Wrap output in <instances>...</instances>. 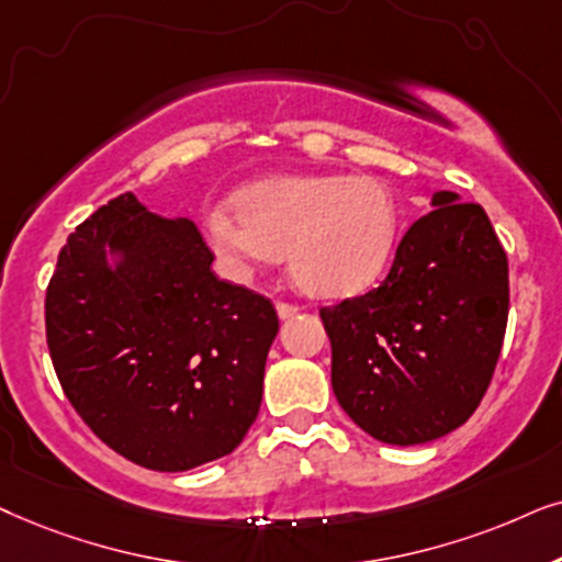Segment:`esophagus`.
<instances>
[{"label": "esophagus", "instance_id": "esophagus-1", "mask_svg": "<svg viewBox=\"0 0 562 562\" xmlns=\"http://www.w3.org/2000/svg\"><path fill=\"white\" fill-rule=\"evenodd\" d=\"M297 313V305H290V303H277V316H280L282 321L293 318Z\"/></svg>", "mask_w": 562, "mask_h": 562}]
</instances>
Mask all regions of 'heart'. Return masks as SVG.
Here are the masks:
<instances>
[{
	"mask_svg": "<svg viewBox=\"0 0 562 562\" xmlns=\"http://www.w3.org/2000/svg\"><path fill=\"white\" fill-rule=\"evenodd\" d=\"M234 207L203 215V236L236 280L288 251L293 282L316 297H349L375 285L391 265L401 207L370 175H285L234 194Z\"/></svg>",
	"mask_w": 562,
	"mask_h": 562,
	"instance_id": "obj_1",
	"label": "heart"
}]
</instances>
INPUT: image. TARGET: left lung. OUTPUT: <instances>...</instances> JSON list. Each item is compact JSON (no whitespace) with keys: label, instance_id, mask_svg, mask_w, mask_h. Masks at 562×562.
Masks as SVG:
<instances>
[{"label":"left lung","instance_id":"obj_1","mask_svg":"<svg viewBox=\"0 0 562 562\" xmlns=\"http://www.w3.org/2000/svg\"><path fill=\"white\" fill-rule=\"evenodd\" d=\"M380 288L321 308L339 406L372 439L429 445L488 391L508 318V261L488 215L434 192Z\"/></svg>","mask_w":562,"mask_h":562}]
</instances>
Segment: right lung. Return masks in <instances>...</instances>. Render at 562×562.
<instances>
[{"label": "right lung", "mask_w": 562, "mask_h": 562, "mask_svg": "<svg viewBox=\"0 0 562 562\" xmlns=\"http://www.w3.org/2000/svg\"><path fill=\"white\" fill-rule=\"evenodd\" d=\"M211 265L192 221L151 213L133 192L58 254L46 293L56 375L89 429L140 468L226 458L259 414L277 313Z\"/></svg>", "instance_id": "1"}]
</instances>
